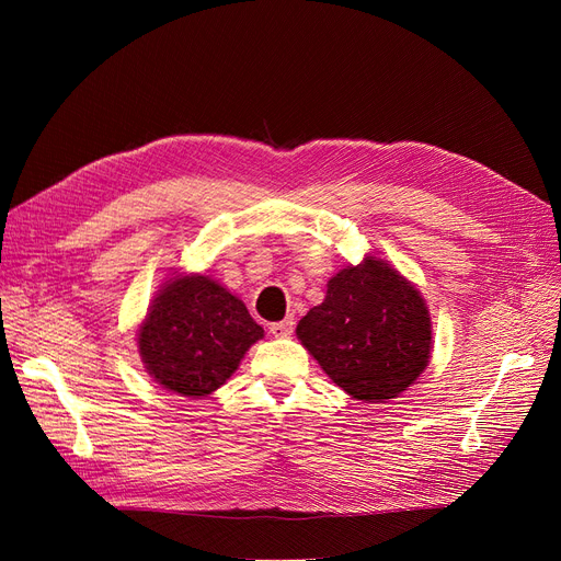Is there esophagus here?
I'll use <instances>...</instances> for the list:
<instances>
[{"instance_id": "34e87169", "label": "esophagus", "mask_w": 561, "mask_h": 561, "mask_svg": "<svg viewBox=\"0 0 561 561\" xmlns=\"http://www.w3.org/2000/svg\"><path fill=\"white\" fill-rule=\"evenodd\" d=\"M271 334L273 336H277V339H286V336H290L293 334V330H296V318L293 316H288V318H284V320H279V322H271Z\"/></svg>"}]
</instances>
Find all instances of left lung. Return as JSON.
Here are the masks:
<instances>
[{
	"label": "left lung",
	"mask_w": 561,
	"mask_h": 561,
	"mask_svg": "<svg viewBox=\"0 0 561 561\" xmlns=\"http://www.w3.org/2000/svg\"><path fill=\"white\" fill-rule=\"evenodd\" d=\"M296 332L334 385L364 402L400 396L430 362L425 300L375 256L332 277L325 302L309 309Z\"/></svg>",
	"instance_id": "left-lung-1"
}]
</instances>
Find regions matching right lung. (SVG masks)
Returning <instances> with one entry per match:
<instances>
[{"mask_svg":"<svg viewBox=\"0 0 561 561\" xmlns=\"http://www.w3.org/2000/svg\"><path fill=\"white\" fill-rule=\"evenodd\" d=\"M263 336L245 305L214 279L174 277L138 332L145 368L172 393L209 396Z\"/></svg>","mask_w":561,"mask_h":561,"instance_id":"add662e5","label":"right lung"}]
</instances>
